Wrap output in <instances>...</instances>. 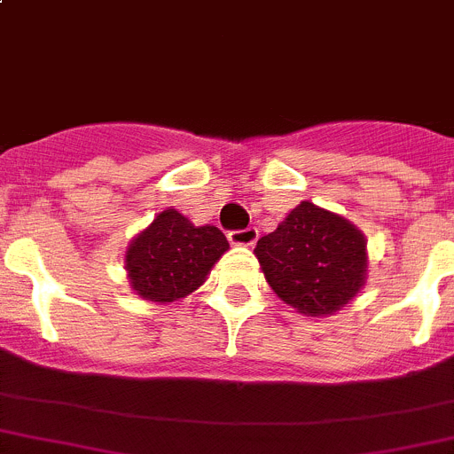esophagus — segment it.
Listing matches in <instances>:
<instances>
[{
  "mask_svg": "<svg viewBox=\"0 0 454 454\" xmlns=\"http://www.w3.org/2000/svg\"><path fill=\"white\" fill-rule=\"evenodd\" d=\"M228 241L232 246H253L257 241V228H244V231L228 232Z\"/></svg>",
  "mask_w": 454,
  "mask_h": 454,
  "instance_id": "obj_1",
  "label": "esophagus"
}]
</instances>
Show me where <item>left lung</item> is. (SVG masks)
Masks as SVG:
<instances>
[{
  "instance_id": "left-lung-1",
  "label": "left lung",
  "mask_w": 454,
  "mask_h": 454,
  "mask_svg": "<svg viewBox=\"0 0 454 454\" xmlns=\"http://www.w3.org/2000/svg\"><path fill=\"white\" fill-rule=\"evenodd\" d=\"M366 244L353 222L301 201L257 241L254 257L281 301L306 317H328L366 286Z\"/></svg>"
}]
</instances>
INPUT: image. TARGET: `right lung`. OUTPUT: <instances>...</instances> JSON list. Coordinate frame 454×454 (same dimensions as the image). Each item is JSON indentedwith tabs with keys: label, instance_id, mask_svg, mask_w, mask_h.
I'll return each mask as SVG.
<instances>
[{
	"label": "right lung",
	"instance_id": "1",
	"mask_svg": "<svg viewBox=\"0 0 454 454\" xmlns=\"http://www.w3.org/2000/svg\"><path fill=\"white\" fill-rule=\"evenodd\" d=\"M231 248L219 228L195 226L179 210L166 208L130 239L124 268L130 288L153 303H173L195 293Z\"/></svg>",
	"mask_w": 454,
	"mask_h": 454
}]
</instances>
